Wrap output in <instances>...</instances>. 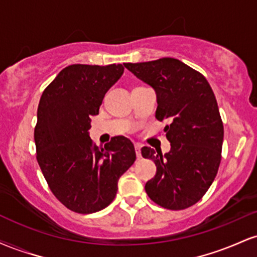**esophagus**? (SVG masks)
I'll return each instance as SVG.
<instances>
[{
    "instance_id": "obj_1",
    "label": "esophagus",
    "mask_w": 257,
    "mask_h": 257,
    "mask_svg": "<svg viewBox=\"0 0 257 257\" xmlns=\"http://www.w3.org/2000/svg\"><path fill=\"white\" fill-rule=\"evenodd\" d=\"M135 152H137V157L140 158L141 157V145H139V144L135 145Z\"/></svg>"
}]
</instances>
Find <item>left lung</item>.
Wrapping results in <instances>:
<instances>
[{
	"label": "left lung",
	"mask_w": 257,
	"mask_h": 257,
	"mask_svg": "<svg viewBox=\"0 0 257 257\" xmlns=\"http://www.w3.org/2000/svg\"><path fill=\"white\" fill-rule=\"evenodd\" d=\"M124 66L155 89L156 118L169 120L164 132L170 151L162 155L143 147L141 155L157 167L146 182L156 204L181 210L196 204L213 184L221 162L223 124L214 91L206 78L174 58Z\"/></svg>",
	"instance_id": "left-lung-1"
}]
</instances>
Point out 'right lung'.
<instances>
[{
	"label": "right lung",
	"instance_id": "right-lung-1",
	"mask_svg": "<svg viewBox=\"0 0 257 257\" xmlns=\"http://www.w3.org/2000/svg\"><path fill=\"white\" fill-rule=\"evenodd\" d=\"M122 64H75L44 89L35 126L36 158L57 198L70 210L91 214L116 197L120 176L135 162L134 145L114 137L104 147L89 138L90 116L123 75Z\"/></svg>",
	"mask_w": 257,
	"mask_h": 257
}]
</instances>
